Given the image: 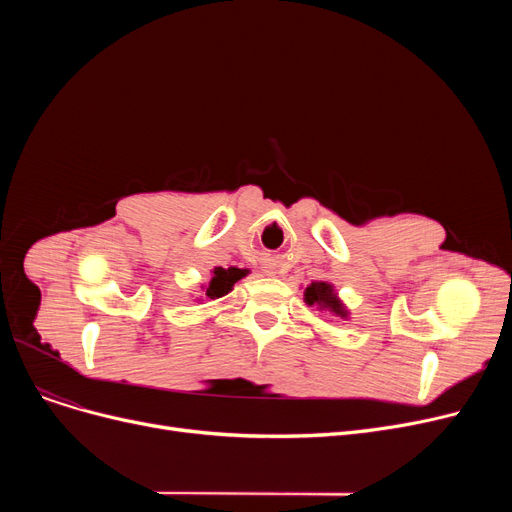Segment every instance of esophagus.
<instances>
[{
	"instance_id": "1",
	"label": "esophagus",
	"mask_w": 512,
	"mask_h": 512,
	"mask_svg": "<svg viewBox=\"0 0 512 512\" xmlns=\"http://www.w3.org/2000/svg\"><path fill=\"white\" fill-rule=\"evenodd\" d=\"M267 274H274V272H267Z\"/></svg>"
}]
</instances>
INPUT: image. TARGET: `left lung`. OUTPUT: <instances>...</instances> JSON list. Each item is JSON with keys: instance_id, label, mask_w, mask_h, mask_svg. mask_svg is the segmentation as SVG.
<instances>
[{"instance_id": "left-lung-1", "label": "left lung", "mask_w": 512, "mask_h": 512, "mask_svg": "<svg viewBox=\"0 0 512 512\" xmlns=\"http://www.w3.org/2000/svg\"><path fill=\"white\" fill-rule=\"evenodd\" d=\"M305 301L309 305H319L321 309H330L332 313H336L340 317L346 315L342 303L336 299V294H334V290H332V286L328 282H313L305 290Z\"/></svg>"}]
</instances>
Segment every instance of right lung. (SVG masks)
Segmentation results:
<instances>
[{
	"label": "right lung",
	"mask_w": 512,
	"mask_h": 512,
	"mask_svg": "<svg viewBox=\"0 0 512 512\" xmlns=\"http://www.w3.org/2000/svg\"><path fill=\"white\" fill-rule=\"evenodd\" d=\"M242 276H247V270H238V267H228V270H224V267H215L213 278L205 290V297L209 299L224 297V294H228Z\"/></svg>",
	"instance_id": "obj_1"
}]
</instances>
